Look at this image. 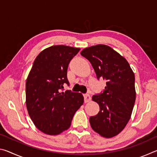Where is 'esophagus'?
<instances>
[{
    "mask_svg": "<svg viewBox=\"0 0 157 157\" xmlns=\"http://www.w3.org/2000/svg\"><path fill=\"white\" fill-rule=\"evenodd\" d=\"M84 102L85 103L90 102V101H91V98L89 94L84 95Z\"/></svg>",
    "mask_w": 157,
    "mask_h": 157,
    "instance_id": "obj_1",
    "label": "esophagus"
}]
</instances>
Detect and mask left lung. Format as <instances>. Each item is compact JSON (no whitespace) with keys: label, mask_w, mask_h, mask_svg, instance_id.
Masks as SVG:
<instances>
[{"label":"left lung","mask_w":157,"mask_h":157,"mask_svg":"<svg viewBox=\"0 0 157 157\" xmlns=\"http://www.w3.org/2000/svg\"><path fill=\"white\" fill-rule=\"evenodd\" d=\"M80 54L91 63L98 79L107 80L102 94L92 97L100 111L90 117V124L102 137L115 136L131 118L136 100L134 73L125 58L107 45L86 48Z\"/></svg>","instance_id":"1"}]
</instances>
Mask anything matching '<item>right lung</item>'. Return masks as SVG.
<instances>
[{"mask_svg":"<svg viewBox=\"0 0 157 157\" xmlns=\"http://www.w3.org/2000/svg\"><path fill=\"white\" fill-rule=\"evenodd\" d=\"M80 48L52 46L39 53L25 83L26 107L34 125L48 135H57L70 127L74 114L83 105L80 93L62 91L69 84L67 69Z\"/></svg>","mask_w":157,"mask_h":157,"instance_id":"obj_1","label":"right lung"}]
</instances>
